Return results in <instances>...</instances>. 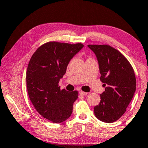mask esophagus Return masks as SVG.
Here are the masks:
<instances>
[{"instance_id": "obj_1", "label": "esophagus", "mask_w": 148, "mask_h": 148, "mask_svg": "<svg viewBox=\"0 0 148 148\" xmlns=\"http://www.w3.org/2000/svg\"><path fill=\"white\" fill-rule=\"evenodd\" d=\"M80 94H81V95H83V96H86V95H87V94H88L87 92H83V91H80Z\"/></svg>"}]
</instances>
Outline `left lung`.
Instances as JSON below:
<instances>
[{"instance_id":"8db88e82","label":"left lung","mask_w":148,"mask_h":148,"mask_svg":"<svg viewBox=\"0 0 148 148\" xmlns=\"http://www.w3.org/2000/svg\"><path fill=\"white\" fill-rule=\"evenodd\" d=\"M96 55L100 80L106 86L100 94V102L94 108V114L103 122L112 123L126 111L136 88L134 70L127 59L116 48L108 45H89Z\"/></svg>"}]
</instances>
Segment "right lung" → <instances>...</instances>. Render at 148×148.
Instances as JSON below:
<instances>
[{"label": "right lung", "mask_w": 148, "mask_h": 148, "mask_svg": "<svg viewBox=\"0 0 148 148\" xmlns=\"http://www.w3.org/2000/svg\"><path fill=\"white\" fill-rule=\"evenodd\" d=\"M84 46L50 41L34 52L26 70V88L32 103L39 114L54 123L66 120L78 92L60 89L58 83L65 74L70 60Z\"/></svg>", "instance_id": "right-lung-1"}]
</instances>
